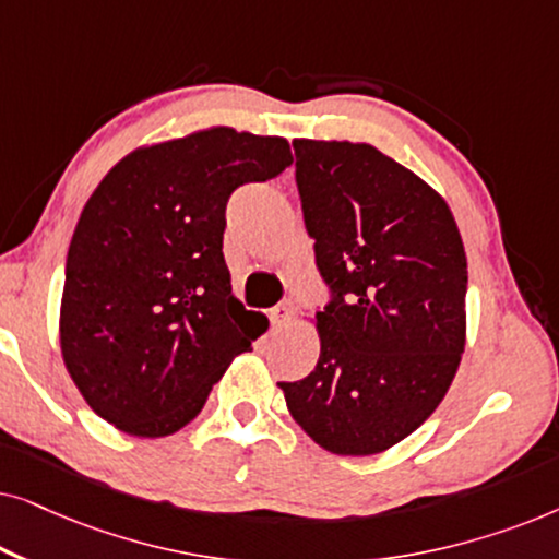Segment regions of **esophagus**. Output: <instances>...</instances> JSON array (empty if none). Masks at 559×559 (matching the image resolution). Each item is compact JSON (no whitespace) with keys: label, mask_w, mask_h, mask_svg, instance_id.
<instances>
[{"label":"esophagus","mask_w":559,"mask_h":559,"mask_svg":"<svg viewBox=\"0 0 559 559\" xmlns=\"http://www.w3.org/2000/svg\"><path fill=\"white\" fill-rule=\"evenodd\" d=\"M289 318H293V305H289V302H282V305H277V308L272 310L274 328H285L289 323Z\"/></svg>","instance_id":"1"}]
</instances>
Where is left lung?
I'll return each mask as SVG.
<instances>
[{
    "instance_id": "1",
    "label": "left lung",
    "mask_w": 559,
    "mask_h": 559,
    "mask_svg": "<svg viewBox=\"0 0 559 559\" xmlns=\"http://www.w3.org/2000/svg\"><path fill=\"white\" fill-rule=\"evenodd\" d=\"M293 144L305 226L335 297L312 318L316 369L277 386L328 453H384L438 409L461 364V231L438 190L371 144Z\"/></svg>"
}]
</instances>
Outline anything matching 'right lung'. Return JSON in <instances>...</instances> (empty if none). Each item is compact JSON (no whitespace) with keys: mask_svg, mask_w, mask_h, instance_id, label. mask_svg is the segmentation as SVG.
Instances as JSON below:
<instances>
[{"mask_svg":"<svg viewBox=\"0 0 559 559\" xmlns=\"http://www.w3.org/2000/svg\"><path fill=\"white\" fill-rule=\"evenodd\" d=\"M289 165L285 136L205 127L132 150L91 193L68 247L60 350L117 430L178 432L266 331L231 295L226 201Z\"/></svg>","mask_w":559,"mask_h":559,"instance_id":"right-lung-1","label":"right lung"}]
</instances>
